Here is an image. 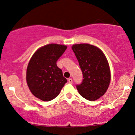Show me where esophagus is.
I'll list each match as a JSON object with an SVG mask.
<instances>
[{"label": "esophagus", "instance_id": "34e87169", "mask_svg": "<svg viewBox=\"0 0 135 135\" xmlns=\"http://www.w3.org/2000/svg\"><path fill=\"white\" fill-rule=\"evenodd\" d=\"M68 82H69V84H72V83H73V80H72L71 78H68Z\"/></svg>", "mask_w": 135, "mask_h": 135}]
</instances>
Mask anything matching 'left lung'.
Instances as JSON below:
<instances>
[{
    "mask_svg": "<svg viewBox=\"0 0 135 135\" xmlns=\"http://www.w3.org/2000/svg\"><path fill=\"white\" fill-rule=\"evenodd\" d=\"M83 74L81 83L76 85L81 96L95 101L103 96L110 82V71L105 56L100 49L89 44L72 46Z\"/></svg>",
    "mask_w": 135,
    "mask_h": 135,
    "instance_id": "left-lung-1",
    "label": "left lung"
}]
</instances>
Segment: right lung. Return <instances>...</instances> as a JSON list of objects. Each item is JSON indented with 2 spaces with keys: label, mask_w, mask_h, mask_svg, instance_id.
Listing matches in <instances>:
<instances>
[{
  "label": "right lung",
  "mask_w": 135,
  "mask_h": 135,
  "mask_svg": "<svg viewBox=\"0 0 135 135\" xmlns=\"http://www.w3.org/2000/svg\"><path fill=\"white\" fill-rule=\"evenodd\" d=\"M64 45L50 44L39 48L32 57L27 69V83L32 94L44 101L59 94L67 82L57 61L66 51Z\"/></svg>",
  "instance_id": "add662e5"
}]
</instances>
